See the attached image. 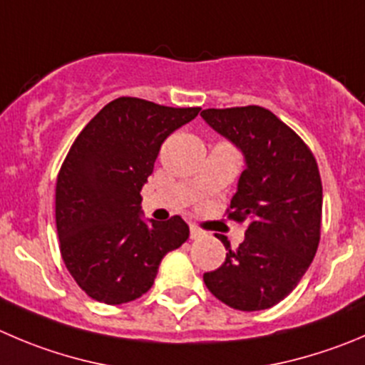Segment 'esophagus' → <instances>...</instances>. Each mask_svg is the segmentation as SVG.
<instances>
[{
  "label": "esophagus",
  "mask_w": 365,
  "mask_h": 365,
  "mask_svg": "<svg viewBox=\"0 0 365 365\" xmlns=\"http://www.w3.org/2000/svg\"><path fill=\"white\" fill-rule=\"evenodd\" d=\"M204 235H206V231H204V229H200L197 224H190V238H192V240L202 238Z\"/></svg>",
  "instance_id": "1"
}]
</instances>
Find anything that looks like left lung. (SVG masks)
I'll return each instance as SVG.
<instances>
[{"label":"left lung","mask_w":365,"mask_h":365,"mask_svg":"<svg viewBox=\"0 0 365 365\" xmlns=\"http://www.w3.org/2000/svg\"><path fill=\"white\" fill-rule=\"evenodd\" d=\"M200 116L245 155L247 168L227 218L247 222L237 249L220 237L225 262L204 274L207 290L235 310L256 312L289 296L310 267L322 220V182L308 145L259 106L204 109Z\"/></svg>","instance_id":"obj_1"}]
</instances>
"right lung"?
<instances>
[{
	"instance_id": "right-lung-1",
	"label": "right lung",
	"mask_w": 365,
	"mask_h": 365,
	"mask_svg": "<svg viewBox=\"0 0 365 365\" xmlns=\"http://www.w3.org/2000/svg\"><path fill=\"white\" fill-rule=\"evenodd\" d=\"M199 110L120 96L73 141L57 175L55 222L66 269L91 299L141 297L166 252L188 240V224L177 215L141 220L140 193L163 141Z\"/></svg>"
}]
</instances>
